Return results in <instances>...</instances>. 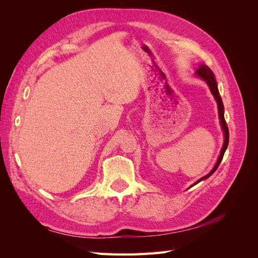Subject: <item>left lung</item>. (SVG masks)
<instances>
[{"label": "left lung", "mask_w": 258, "mask_h": 258, "mask_svg": "<svg viewBox=\"0 0 258 258\" xmlns=\"http://www.w3.org/2000/svg\"><path fill=\"white\" fill-rule=\"evenodd\" d=\"M195 73H196V75H197L198 77H200V79H202V80H204V81L208 84V86L210 87L211 92H212V95L214 96V99L216 100L217 106H218V114H220L221 126H222V129H223V131H224V137H225L224 144H223V147H222L221 154H220V156H218V159H217V161H216V163H215L214 168H213L212 170H211V172H210L209 174H207L206 176H204V177H201L200 179H198V181H197L196 183H195V185H196V184H198L199 182L204 181V179H206V178H208L209 176L212 175V174L215 172V170L218 168V166H220V163H221V161H222V159H223V156H224V154H225L226 148H227V146H228V142H229V131H228L227 123H226V121H225V117H224V104H223L222 98H221V96H220V92H218V89H217V83H216V80H215V76H214L213 72L211 71V69L208 68L207 66L201 64L200 68H199ZM191 186H194V185H191ZM191 186H190V187H191Z\"/></svg>", "instance_id": "8db88e82"}]
</instances>
